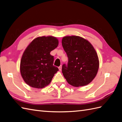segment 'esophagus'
<instances>
[{
  "label": "esophagus",
  "instance_id": "34e87169",
  "mask_svg": "<svg viewBox=\"0 0 122 122\" xmlns=\"http://www.w3.org/2000/svg\"><path fill=\"white\" fill-rule=\"evenodd\" d=\"M61 68H62L61 65L60 67H58V69H59V70H60V71H61Z\"/></svg>",
  "mask_w": 122,
  "mask_h": 122
}]
</instances>
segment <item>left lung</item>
Returning <instances> with one entry per match:
<instances>
[{
  "mask_svg": "<svg viewBox=\"0 0 122 122\" xmlns=\"http://www.w3.org/2000/svg\"><path fill=\"white\" fill-rule=\"evenodd\" d=\"M62 45L67 54L68 64L62 66V73L67 82L75 87L90 83L99 69L97 54L91 44L78 36H65Z\"/></svg>",
  "mask_w": 122,
  "mask_h": 122,
  "instance_id": "1",
  "label": "left lung"
}]
</instances>
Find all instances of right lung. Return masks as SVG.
I'll return each mask as SVG.
<instances>
[{"label": "right lung", "mask_w": 122, "mask_h": 122, "mask_svg": "<svg viewBox=\"0 0 122 122\" xmlns=\"http://www.w3.org/2000/svg\"><path fill=\"white\" fill-rule=\"evenodd\" d=\"M58 40L52 36L35 39L25 49L20 62V72L24 81L32 87L48 86L58 71L53 66L50 52L57 47Z\"/></svg>", "instance_id": "1"}]
</instances>
